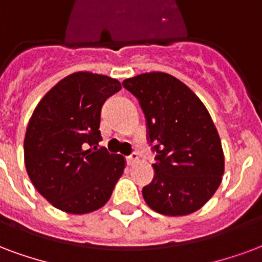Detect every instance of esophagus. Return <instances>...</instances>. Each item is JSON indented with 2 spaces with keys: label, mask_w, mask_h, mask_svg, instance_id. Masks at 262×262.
<instances>
[{
  "label": "esophagus",
  "mask_w": 262,
  "mask_h": 262,
  "mask_svg": "<svg viewBox=\"0 0 262 262\" xmlns=\"http://www.w3.org/2000/svg\"><path fill=\"white\" fill-rule=\"evenodd\" d=\"M126 160H127V164H129V165H133V164H136L137 161H139V154H137V152H132L130 156L126 157Z\"/></svg>",
  "instance_id": "obj_1"
}]
</instances>
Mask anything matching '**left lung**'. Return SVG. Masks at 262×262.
Instances as JSON below:
<instances>
[{
	"label": "left lung",
	"instance_id": "1",
	"mask_svg": "<svg viewBox=\"0 0 262 262\" xmlns=\"http://www.w3.org/2000/svg\"><path fill=\"white\" fill-rule=\"evenodd\" d=\"M144 112L157 151L154 180L143 189L151 210L169 216L200 210L222 182L225 157L210 112L185 83L164 72L123 80Z\"/></svg>",
	"mask_w": 262,
	"mask_h": 262
}]
</instances>
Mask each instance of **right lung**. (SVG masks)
Listing matches in <instances>:
<instances>
[{
  "label": "right lung",
  "mask_w": 262,
  "mask_h": 262,
  "mask_svg": "<svg viewBox=\"0 0 262 262\" xmlns=\"http://www.w3.org/2000/svg\"><path fill=\"white\" fill-rule=\"evenodd\" d=\"M119 90L116 79L75 72L34 108L23 141L25 165L36 190L58 210L80 215L101 208L123 173V157L97 148L101 106Z\"/></svg>",
  "instance_id": "1"
}]
</instances>
